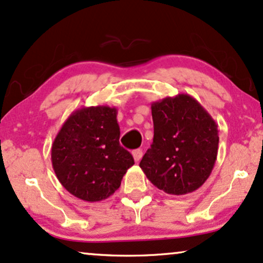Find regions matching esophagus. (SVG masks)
Returning <instances> with one entry per match:
<instances>
[{"instance_id":"1","label":"esophagus","mask_w":263,"mask_h":263,"mask_svg":"<svg viewBox=\"0 0 263 263\" xmlns=\"http://www.w3.org/2000/svg\"><path fill=\"white\" fill-rule=\"evenodd\" d=\"M132 155H134V159L136 162H138L139 160H141L142 155H143V151L142 149H136V151L132 152Z\"/></svg>"}]
</instances>
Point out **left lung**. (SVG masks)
I'll list each match as a JSON object with an SVG mask.
<instances>
[{
  "label": "left lung",
  "mask_w": 263,
  "mask_h": 263,
  "mask_svg": "<svg viewBox=\"0 0 263 263\" xmlns=\"http://www.w3.org/2000/svg\"><path fill=\"white\" fill-rule=\"evenodd\" d=\"M152 116L154 138L139 162L143 172L167 194L197 191L217 159V124L197 99L184 93L152 103Z\"/></svg>",
  "instance_id": "obj_1"
}]
</instances>
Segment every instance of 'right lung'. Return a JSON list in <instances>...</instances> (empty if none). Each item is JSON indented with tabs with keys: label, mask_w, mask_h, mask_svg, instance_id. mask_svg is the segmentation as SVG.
<instances>
[{
	"label": "right lung",
	"mask_w": 263,
	"mask_h": 263,
	"mask_svg": "<svg viewBox=\"0 0 263 263\" xmlns=\"http://www.w3.org/2000/svg\"><path fill=\"white\" fill-rule=\"evenodd\" d=\"M115 107L71 112L52 143L53 170L63 187L81 200H104L120 187L134 158L120 145Z\"/></svg>",
	"instance_id": "add662e5"
}]
</instances>
